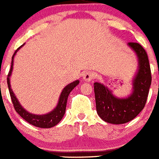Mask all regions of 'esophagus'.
Here are the masks:
<instances>
[{"label": "esophagus", "instance_id": "obj_1", "mask_svg": "<svg viewBox=\"0 0 159 159\" xmlns=\"http://www.w3.org/2000/svg\"><path fill=\"white\" fill-rule=\"evenodd\" d=\"M93 77H94V74H93V72L87 71L84 74L83 79L85 80V81H90L91 80H93Z\"/></svg>", "mask_w": 159, "mask_h": 159}]
</instances>
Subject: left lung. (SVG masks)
Masks as SVG:
<instances>
[{
  "mask_svg": "<svg viewBox=\"0 0 159 159\" xmlns=\"http://www.w3.org/2000/svg\"><path fill=\"white\" fill-rule=\"evenodd\" d=\"M128 45L136 53L139 60L132 93L128 98H119L103 84H93L97 113L103 121L116 125L133 120L143 110L151 85V71L146 50L136 42H129Z\"/></svg>",
  "mask_w": 159,
  "mask_h": 159,
  "instance_id": "obj_1",
  "label": "left lung"
}]
</instances>
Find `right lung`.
<instances>
[{
  "label": "right lung",
  "instance_id": "add662e5",
  "mask_svg": "<svg viewBox=\"0 0 159 159\" xmlns=\"http://www.w3.org/2000/svg\"><path fill=\"white\" fill-rule=\"evenodd\" d=\"M24 45H22L23 46ZM20 46L18 49L15 51L14 54L13 55L12 57V62H11V68L9 70V74H8V78H7V83H8V87H9V93H10L11 100L13 102V106H14L15 110L16 113L21 117L23 119L25 120L26 121H28L29 123L33 125H35L37 127L40 128H51L56 125L57 124L60 122V121L62 119L63 116H64L65 112H66V103H67V99H68V96L70 93L73 89H74L75 86L78 85L79 81L77 80L75 81H73L72 83L69 84L63 89L62 92L61 93L60 98H59L58 103L57 105L56 108L53 110H52L51 112L48 113L46 114H43V115H36V114H33L29 113L28 111H26L19 103L18 100L16 99V96L13 93V90L11 89L10 85V81H9V77L12 74V70H13V58H14L15 54L16 53L17 50L20 49Z\"/></svg>",
  "mask_w": 159,
  "mask_h": 159
}]
</instances>
